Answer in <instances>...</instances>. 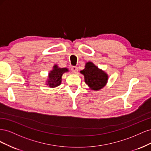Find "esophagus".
<instances>
[{
	"instance_id": "34e87169",
	"label": "esophagus",
	"mask_w": 151,
	"mask_h": 151,
	"mask_svg": "<svg viewBox=\"0 0 151 151\" xmlns=\"http://www.w3.org/2000/svg\"><path fill=\"white\" fill-rule=\"evenodd\" d=\"M71 70L73 74H77V71H78V68H77L76 66H73L71 67Z\"/></svg>"
}]
</instances>
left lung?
<instances>
[{
    "instance_id": "1",
    "label": "left lung",
    "mask_w": 151,
    "mask_h": 151,
    "mask_svg": "<svg viewBox=\"0 0 151 151\" xmlns=\"http://www.w3.org/2000/svg\"><path fill=\"white\" fill-rule=\"evenodd\" d=\"M80 72L84 75L85 83L91 90L99 91L107 83L108 74L104 71L99 69L93 62H87L84 69Z\"/></svg>"
}]
</instances>
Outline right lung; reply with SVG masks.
Here are the masks:
<instances>
[{
  "label": "right lung",
  "instance_id": "add662e5",
  "mask_svg": "<svg viewBox=\"0 0 151 151\" xmlns=\"http://www.w3.org/2000/svg\"><path fill=\"white\" fill-rule=\"evenodd\" d=\"M67 68H59L57 65L53 67V70L50 72L47 85L50 88H55L61 84L62 76L63 73L68 72Z\"/></svg>",
  "mask_w": 151,
  "mask_h": 151
}]
</instances>
